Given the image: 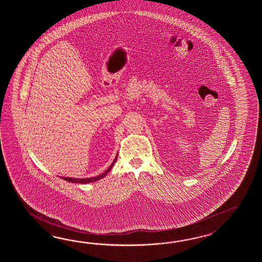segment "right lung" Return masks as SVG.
I'll return each mask as SVG.
<instances>
[{
	"label": "right lung",
	"mask_w": 262,
	"mask_h": 262,
	"mask_svg": "<svg viewBox=\"0 0 262 262\" xmlns=\"http://www.w3.org/2000/svg\"><path fill=\"white\" fill-rule=\"evenodd\" d=\"M118 155L115 157V159L113 160L112 162V165H111V167H108L107 169H106L105 172L102 173L100 175H97V176H95V177H92V178H83V179H79V178H70V177H61V178L63 179L64 181H67V182H70V183H77V184H89V183H94L95 181H98V180H100V179L104 178L105 176H106L107 173L110 172L111 170H112V167L114 166V164H115V162L117 160Z\"/></svg>",
	"instance_id": "right-lung-1"
}]
</instances>
